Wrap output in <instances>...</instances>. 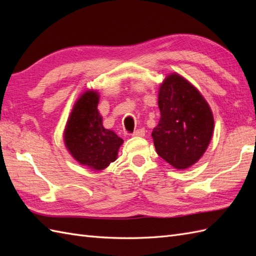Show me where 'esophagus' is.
I'll use <instances>...</instances> for the list:
<instances>
[{
	"mask_svg": "<svg viewBox=\"0 0 256 256\" xmlns=\"http://www.w3.org/2000/svg\"><path fill=\"white\" fill-rule=\"evenodd\" d=\"M132 136H145V130L144 129H138L134 134H131Z\"/></svg>",
	"mask_w": 256,
	"mask_h": 256,
	"instance_id": "34e87169",
	"label": "esophagus"
}]
</instances>
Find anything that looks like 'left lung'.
<instances>
[{
    "mask_svg": "<svg viewBox=\"0 0 256 256\" xmlns=\"http://www.w3.org/2000/svg\"><path fill=\"white\" fill-rule=\"evenodd\" d=\"M160 120L152 136L156 152L177 170H184L203 156L212 140L214 116L193 85L171 74L159 88Z\"/></svg>",
    "mask_w": 256,
    "mask_h": 256,
    "instance_id": "left-lung-1",
    "label": "left lung"
}]
</instances>
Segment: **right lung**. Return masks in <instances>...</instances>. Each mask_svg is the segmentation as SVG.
Masks as SVG:
<instances>
[{"mask_svg":"<svg viewBox=\"0 0 256 256\" xmlns=\"http://www.w3.org/2000/svg\"><path fill=\"white\" fill-rule=\"evenodd\" d=\"M99 95L86 90L76 100L64 131L68 152L82 166L102 171L118 158L122 138L106 129L98 112Z\"/></svg>","mask_w":256,"mask_h":256,"instance_id":"obj_1","label":"right lung"}]
</instances>
